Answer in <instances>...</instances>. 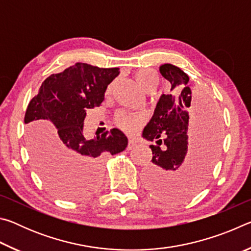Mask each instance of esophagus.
Returning <instances> with one entry per match:
<instances>
[{
	"mask_svg": "<svg viewBox=\"0 0 251 251\" xmlns=\"http://www.w3.org/2000/svg\"><path fill=\"white\" fill-rule=\"evenodd\" d=\"M136 141H134V139H129L128 141V146H127V148H128V150H131V148H134L135 146H136Z\"/></svg>",
	"mask_w": 251,
	"mask_h": 251,
	"instance_id": "34e87169",
	"label": "esophagus"
}]
</instances>
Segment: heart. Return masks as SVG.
<instances>
[{
  "instance_id": "1",
  "label": "heart",
  "mask_w": 251,
  "mask_h": 251,
  "mask_svg": "<svg viewBox=\"0 0 251 251\" xmlns=\"http://www.w3.org/2000/svg\"><path fill=\"white\" fill-rule=\"evenodd\" d=\"M135 79L139 85V87L145 92L154 90V88L157 86V84H158V76H157V74L154 71L148 70V69H142L136 72ZM112 88H113V84L108 85L106 93L109 94L110 91H112ZM115 122H116V125L120 127L121 129H123L128 134H133L135 131H137L139 129V127L143 125L144 118L139 115H134V114L120 112L116 115Z\"/></svg>"
}]
</instances>
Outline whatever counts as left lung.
I'll return each instance as SVG.
<instances>
[{
  "label": "left lung",
  "mask_w": 251,
  "mask_h": 251,
  "mask_svg": "<svg viewBox=\"0 0 251 251\" xmlns=\"http://www.w3.org/2000/svg\"><path fill=\"white\" fill-rule=\"evenodd\" d=\"M159 72L171 83L143 130L152 158L144 172L147 189L167 201H184L205 185L218 155L222 126L210 100L193 97L189 77L179 67L163 64ZM194 101V104L191 103ZM198 110H196V107ZM195 117L192 132L188 129Z\"/></svg>",
  "instance_id": "obj_1"
}]
</instances>
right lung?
Returning a JSON list of instances; mask_svg holds the SVG:
<instances>
[{
  "label": "right lung",
  "mask_w": 251,
  "mask_h": 251,
  "mask_svg": "<svg viewBox=\"0 0 251 251\" xmlns=\"http://www.w3.org/2000/svg\"><path fill=\"white\" fill-rule=\"evenodd\" d=\"M120 69H100L76 63L42 83L27 106L32 161L49 188L62 198H78L94 192L107 155L125 150L128 139L117 128L93 139L83 135L86 109L100 106Z\"/></svg>",
  "instance_id": "obj_1"
}]
</instances>
